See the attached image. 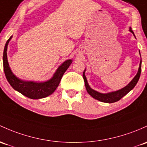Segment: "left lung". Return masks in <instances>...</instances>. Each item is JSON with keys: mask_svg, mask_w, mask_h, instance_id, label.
Segmentation results:
<instances>
[{"mask_svg": "<svg viewBox=\"0 0 147 147\" xmlns=\"http://www.w3.org/2000/svg\"><path fill=\"white\" fill-rule=\"evenodd\" d=\"M130 31L131 33L134 34V32L132 31L131 28H130ZM141 70H142V59L140 61V67H139L138 71H137V74H136L134 78L129 83V84L125 87H124L122 89L119 90L115 91V92H111L109 93H107V94H103V93H100L97 92V91L94 90L92 89L88 85V81H87V78L85 76V71L86 70L83 71V79H84L85 82V86H86V90L88 91V94H90L91 96L94 98L95 99H97V100L100 101V102H106V103H113V102H116L117 101L120 100L123 97H124L125 94H127L131 90H132L134 88V87L136 86V84L138 82L139 79H140V74H141Z\"/></svg>", "mask_w": 147, "mask_h": 147, "instance_id": "1", "label": "left lung"}]
</instances>
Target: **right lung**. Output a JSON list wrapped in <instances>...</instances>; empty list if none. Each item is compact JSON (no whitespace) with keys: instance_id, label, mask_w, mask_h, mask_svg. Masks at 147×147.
I'll list each match as a JSON object with an SVG mask.
<instances>
[{"instance_id":"add662e5","label":"right lung","mask_w":147,"mask_h":147,"mask_svg":"<svg viewBox=\"0 0 147 147\" xmlns=\"http://www.w3.org/2000/svg\"><path fill=\"white\" fill-rule=\"evenodd\" d=\"M12 37V36H10V38L6 42L4 48L3 56L5 75L6 78L10 86L15 90L18 91L23 95L26 96L30 99H41L53 94L59 86L64 74L65 73L70 64L72 63L71 59H68L64 61L61 66H59L51 79L48 81L41 82V83H37V82L34 81H24V80L17 78L16 76L12 73L10 67H9L7 57V45Z\"/></svg>"}]
</instances>
